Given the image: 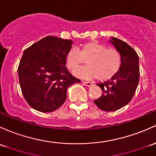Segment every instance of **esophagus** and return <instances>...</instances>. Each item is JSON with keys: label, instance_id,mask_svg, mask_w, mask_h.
<instances>
[{"label": "esophagus", "instance_id": "esophagus-1", "mask_svg": "<svg viewBox=\"0 0 156 156\" xmlns=\"http://www.w3.org/2000/svg\"><path fill=\"white\" fill-rule=\"evenodd\" d=\"M82 83L83 84L85 85V86H87V87H90L92 85V83L90 82V81H83Z\"/></svg>", "mask_w": 156, "mask_h": 156}]
</instances>
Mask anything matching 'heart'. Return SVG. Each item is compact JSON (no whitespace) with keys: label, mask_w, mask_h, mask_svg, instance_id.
<instances>
[{"label":"heart","mask_w":156,"mask_h":156,"mask_svg":"<svg viewBox=\"0 0 156 156\" xmlns=\"http://www.w3.org/2000/svg\"><path fill=\"white\" fill-rule=\"evenodd\" d=\"M87 59L85 67L76 72L79 76H96L99 81H106L118 73L122 63V57L117 48L107 46L97 41L83 43L80 48L73 47L66 55L68 69L75 72Z\"/></svg>","instance_id":"1"}]
</instances>
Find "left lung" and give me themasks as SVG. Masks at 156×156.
Listing matches in <instances>:
<instances>
[{
  "instance_id": "left-lung-1",
  "label": "left lung",
  "mask_w": 156,
  "mask_h": 156,
  "mask_svg": "<svg viewBox=\"0 0 156 156\" xmlns=\"http://www.w3.org/2000/svg\"><path fill=\"white\" fill-rule=\"evenodd\" d=\"M111 39V42L122 55V63L118 73L111 79L97 84L102 90V95L94 103L105 111H117L130 102L140 76L137 52L123 41L114 37Z\"/></svg>"
}]
</instances>
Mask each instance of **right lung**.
<instances>
[{
    "instance_id": "right-lung-1",
    "label": "right lung",
    "mask_w": 156,
    "mask_h": 156,
    "mask_svg": "<svg viewBox=\"0 0 156 156\" xmlns=\"http://www.w3.org/2000/svg\"><path fill=\"white\" fill-rule=\"evenodd\" d=\"M73 43L48 36L24 50L18 74L24 98L34 109L55 111L65 102L69 87L81 81L66 67V55Z\"/></svg>"
}]
</instances>
